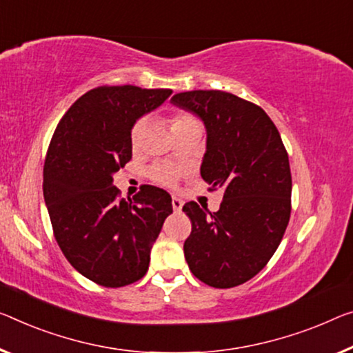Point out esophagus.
Masks as SVG:
<instances>
[{
	"instance_id": "obj_1",
	"label": "esophagus",
	"mask_w": 353,
	"mask_h": 353,
	"mask_svg": "<svg viewBox=\"0 0 353 353\" xmlns=\"http://www.w3.org/2000/svg\"><path fill=\"white\" fill-rule=\"evenodd\" d=\"M172 207H173V210H175V211H181V208H183V200L178 199V197H173V199H172Z\"/></svg>"
}]
</instances>
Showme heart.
Wrapping results in <instances>:
<instances>
[{
  "label": "heart",
  "mask_w": 353,
  "mask_h": 353,
  "mask_svg": "<svg viewBox=\"0 0 353 353\" xmlns=\"http://www.w3.org/2000/svg\"><path fill=\"white\" fill-rule=\"evenodd\" d=\"M191 123H197V120H195L191 113L188 112H176L175 115L172 117V129L186 126V124H191ZM143 131H145V118H139V120H135V123L131 126V131H129V140H131V146L134 150L139 148L140 142H142ZM180 173H181L180 169H176V167H172V165H165V164H156L148 170V175L151 180L167 188L175 186Z\"/></svg>",
  "instance_id": "heart-1"
}]
</instances>
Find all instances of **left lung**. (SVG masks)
Listing matches in <instances>:
<instances>
[{
    "label": "left lung",
    "instance_id": "8db88e82",
    "mask_svg": "<svg viewBox=\"0 0 353 353\" xmlns=\"http://www.w3.org/2000/svg\"><path fill=\"white\" fill-rule=\"evenodd\" d=\"M178 107L202 118L207 153L200 167L210 191L222 189L216 213L188 202L184 257L195 278L216 289L245 284L270 262L290 219L289 154L262 107L219 90L184 91Z\"/></svg>",
    "mask_w": 353,
    "mask_h": 353
}]
</instances>
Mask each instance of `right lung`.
<instances>
[{
  "mask_svg": "<svg viewBox=\"0 0 353 353\" xmlns=\"http://www.w3.org/2000/svg\"><path fill=\"white\" fill-rule=\"evenodd\" d=\"M170 94L167 88L97 86L69 107L48 145L42 189L53 235L68 262L99 285L143 278L173 211L164 189L145 184L126 200L113 186V173L132 158L131 126Z\"/></svg>",
  "mask_w": 353,
  "mask_h": 353,
  "instance_id": "obj_1",
  "label": "right lung"
}]
</instances>
